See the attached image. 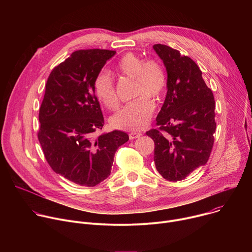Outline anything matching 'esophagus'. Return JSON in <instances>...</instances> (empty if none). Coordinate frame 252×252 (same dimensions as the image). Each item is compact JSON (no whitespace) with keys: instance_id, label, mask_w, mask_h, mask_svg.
I'll return each mask as SVG.
<instances>
[{"instance_id":"obj_1","label":"esophagus","mask_w":252,"mask_h":252,"mask_svg":"<svg viewBox=\"0 0 252 252\" xmlns=\"http://www.w3.org/2000/svg\"><path fill=\"white\" fill-rule=\"evenodd\" d=\"M128 135H129V139H135L137 137H140L141 133L140 132H130Z\"/></svg>"}]
</instances>
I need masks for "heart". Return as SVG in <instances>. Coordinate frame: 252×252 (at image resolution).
Returning <instances> with one entry per match:
<instances>
[{"label":"heart","instance_id":"heart-1","mask_svg":"<svg viewBox=\"0 0 252 252\" xmlns=\"http://www.w3.org/2000/svg\"><path fill=\"white\" fill-rule=\"evenodd\" d=\"M118 75L133 80V101L110 119L114 128L123 130H140L151 121L155 104L152 101L159 99L166 89V75L162 65L154 60L143 61L133 53L123 56L115 67ZM95 97L109 110H117L120 104L116 87L111 75L100 71L94 81Z\"/></svg>","mask_w":252,"mask_h":252}]
</instances>
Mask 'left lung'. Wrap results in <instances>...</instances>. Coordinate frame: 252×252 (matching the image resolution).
Instances as JSON below:
<instances>
[{
	"label": "left lung",
	"mask_w": 252,
	"mask_h": 252,
	"mask_svg": "<svg viewBox=\"0 0 252 252\" xmlns=\"http://www.w3.org/2000/svg\"><path fill=\"white\" fill-rule=\"evenodd\" d=\"M154 49L166 68L167 93L157 117L158 128L147 135L155 141L158 171L169 182L183 181L209 158L217 128L215 101L190 58L161 44Z\"/></svg>",
	"instance_id": "obj_1"
}]
</instances>
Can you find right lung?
<instances>
[{
    "label": "right lung",
    "instance_id": "add662e5",
    "mask_svg": "<svg viewBox=\"0 0 252 252\" xmlns=\"http://www.w3.org/2000/svg\"><path fill=\"white\" fill-rule=\"evenodd\" d=\"M109 50H80L50 74L39 114L38 138L45 158L56 172L82 187H94L111 174L117 150L127 133L114 130L94 137L103 126L94 81Z\"/></svg>",
    "mask_w": 252,
    "mask_h": 252
}]
</instances>
